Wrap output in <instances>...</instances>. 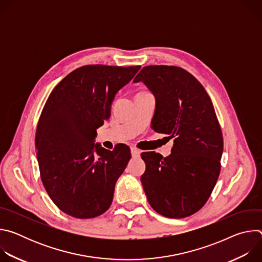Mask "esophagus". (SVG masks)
Listing matches in <instances>:
<instances>
[{
	"label": "esophagus",
	"instance_id": "obj_1",
	"mask_svg": "<svg viewBox=\"0 0 262 262\" xmlns=\"http://www.w3.org/2000/svg\"><path fill=\"white\" fill-rule=\"evenodd\" d=\"M130 152H132L133 158H138V157L141 155V150H139L138 148H135V147H132Z\"/></svg>",
	"mask_w": 262,
	"mask_h": 262
}]
</instances>
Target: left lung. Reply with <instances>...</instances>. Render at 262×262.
Instances as JSON below:
<instances>
[{
  "label": "left lung",
  "instance_id": "1",
  "mask_svg": "<svg viewBox=\"0 0 262 262\" xmlns=\"http://www.w3.org/2000/svg\"><path fill=\"white\" fill-rule=\"evenodd\" d=\"M134 82H143L156 96L154 129L174 138L169 157L141 155L148 202L167 217L192 215L207 202L221 171L223 135L211 99L201 83L178 66H145Z\"/></svg>",
  "mask_w": 262,
  "mask_h": 262
}]
</instances>
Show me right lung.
<instances>
[{
    "label": "right lung",
    "mask_w": 262,
    "mask_h": 262,
    "mask_svg": "<svg viewBox=\"0 0 262 262\" xmlns=\"http://www.w3.org/2000/svg\"><path fill=\"white\" fill-rule=\"evenodd\" d=\"M140 68L85 65L67 74L50 94L35 145L45 189L66 214L92 219L111 206L130 150L125 144L107 150L94 145V138L111 115L115 94Z\"/></svg>",
    "instance_id": "obj_1"
}]
</instances>
